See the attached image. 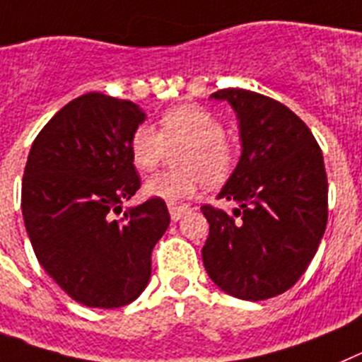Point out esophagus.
Returning <instances> with one entry per match:
<instances>
[{
  "mask_svg": "<svg viewBox=\"0 0 362 362\" xmlns=\"http://www.w3.org/2000/svg\"><path fill=\"white\" fill-rule=\"evenodd\" d=\"M185 213H189V207L187 206H169V215H171V220H180Z\"/></svg>",
  "mask_w": 362,
  "mask_h": 362,
  "instance_id": "obj_1",
  "label": "esophagus"
}]
</instances>
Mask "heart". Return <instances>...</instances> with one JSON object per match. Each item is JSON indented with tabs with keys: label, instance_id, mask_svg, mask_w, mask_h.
Wrapping results in <instances>:
<instances>
[{
	"label": "heart",
	"instance_id": "obj_1",
	"mask_svg": "<svg viewBox=\"0 0 362 362\" xmlns=\"http://www.w3.org/2000/svg\"><path fill=\"white\" fill-rule=\"evenodd\" d=\"M226 129L211 112L197 105L171 109L160 118L158 133L140 125L129 140V153L138 171L158 168L165 147L182 146L177 153V171L158 173L144 184L151 199L177 204L199 193L202 184L218 185L231 175L233 147L226 142Z\"/></svg>",
	"mask_w": 362,
	"mask_h": 362
}]
</instances>
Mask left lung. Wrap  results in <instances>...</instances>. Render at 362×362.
<instances>
[{
  "label": "left lung",
  "mask_w": 362,
  "mask_h": 362,
  "mask_svg": "<svg viewBox=\"0 0 362 362\" xmlns=\"http://www.w3.org/2000/svg\"><path fill=\"white\" fill-rule=\"evenodd\" d=\"M237 112L242 153L218 199L233 213L202 206L209 237L207 275L228 295L264 300L284 293L315 257L328 222V180L319 144L293 111L246 89H222Z\"/></svg>",
  "instance_id": "1"
}]
</instances>
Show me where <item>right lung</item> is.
Masks as SVG:
<instances>
[{
    "label": "right lung",
    "instance_id": "add662e5",
    "mask_svg": "<svg viewBox=\"0 0 362 362\" xmlns=\"http://www.w3.org/2000/svg\"><path fill=\"white\" fill-rule=\"evenodd\" d=\"M146 112L87 93L62 107L30 147L21 211L37 260L76 303L120 308L146 290L151 253L171 216L163 200L125 209L140 189L129 153Z\"/></svg>",
    "mask_w": 362,
    "mask_h": 362
}]
</instances>
